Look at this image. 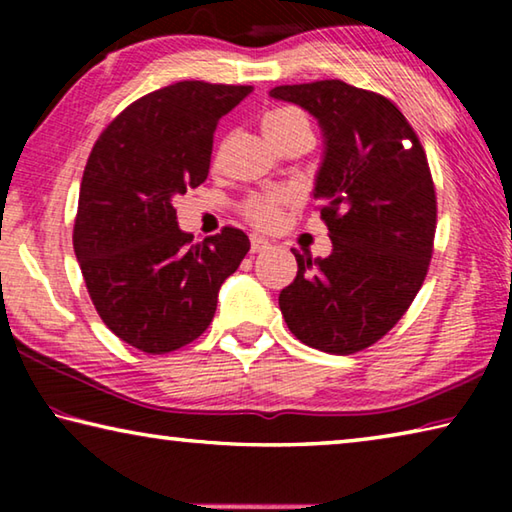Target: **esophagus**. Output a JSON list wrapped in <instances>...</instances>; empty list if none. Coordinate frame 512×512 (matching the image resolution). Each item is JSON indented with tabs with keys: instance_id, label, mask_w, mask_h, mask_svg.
Returning a JSON list of instances; mask_svg holds the SVG:
<instances>
[{
	"instance_id": "34e87169",
	"label": "esophagus",
	"mask_w": 512,
	"mask_h": 512,
	"mask_svg": "<svg viewBox=\"0 0 512 512\" xmlns=\"http://www.w3.org/2000/svg\"><path fill=\"white\" fill-rule=\"evenodd\" d=\"M268 246H271V241L259 237V235H250V253H262V250H266Z\"/></svg>"
}]
</instances>
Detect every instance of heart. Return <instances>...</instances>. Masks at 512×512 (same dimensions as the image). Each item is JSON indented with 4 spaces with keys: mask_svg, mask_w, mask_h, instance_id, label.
<instances>
[{
    "mask_svg": "<svg viewBox=\"0 0 512 512\" xmlns=\"http://www.w3.org/2000/svg\"><path fill=\"white\" fill-rule=\"evenodd\" d=\"M264 133L268 135L275 146H280L284 140L298 131H309V119L305 112L296 106H277L268 110L262 119ZM296 203V192L289 187H275L268 192H253L241 203V214L257 225V228H273L280 221L282 210Z\"/></svg>",
    "mask_w": 512,
    "mask_h": 512,
    "instance_id": "1",
    "label": "heart"
}]
</instances>
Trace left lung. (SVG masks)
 Returning <instances> with one entry per match:
<instances>
[{"label":"left lung","mask_w":512,"mask_h":512,"mask_svg":"<svg viewBox=\"0 0 512 512\" xmlns=\"http://www.w3.org/2000/svg\"><path fill=\"white\" fill-rule=\"evenodd\" d=\"M271 97L323 128L314 198L332 239L325 259L293 250L298 275L280 293L282 316L309 348L366 350L406 314L429 271L438 207L427 153L377 92L332 79L277 85Z\"/></svg>","instance_id":"1"}]
</instances>
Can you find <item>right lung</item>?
<instances>
[{
	"instance_id": "1",
	"label": "right lung",
	"mask_w": 512,
	"mask_h": 512,
	"mask_svg": "<svg viewBox=\"0 0 512 512\" xmlns=\"http://www.w3.org/2000/svg\"><path fill=\"white\" fill-rule=\"evenodd\" d=\"M250 85L180 81L144 94L110 121L85 164L74 221V253L103 323L146 354L196 341L219 289L250 250L225 225L194 244L173 198L205 183L223 115Z\"/></svg>"
}]
</instances>
